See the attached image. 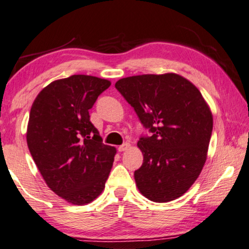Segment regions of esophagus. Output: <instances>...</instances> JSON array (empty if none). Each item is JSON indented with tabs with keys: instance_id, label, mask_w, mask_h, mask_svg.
<instances>
[{
	"instance_id": "1",
	"label": "esophagus",
	"mask_w": 249,
	"mask_h": 249,
	"mask_svg": "<svg viewBox=\"0 0 249 249\" xmlns=\"http://www.w3.org/2000/svg\"><path fill=\"white\" fill-rule=\"evenodd\" d=\"M129 147H130V144H129V143H124V144L120 145V146L118 147V150H119V152H124V151H127Z\"/></svg>"
}]
</instances>
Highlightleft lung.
I'll use <instances>...</instances> for the list:
<instances>
[{"instance_id":"1","label":"left lung","mask_w":249,"mask_h":249,"mask_svg":"<svg viewBox=\"0 0 249 249\" xmlns=\"http://www.w3.org/2000/svg\"><path fill=\"white\" fill-rule=\"evenodd\" d=\"M115 88L150 131L137 146L143 164L135 182L154 202L182 196L201 173L207 159L213 114L199 89L176 73L143 74L120 79Z\"/></svg>"}]
</instances>
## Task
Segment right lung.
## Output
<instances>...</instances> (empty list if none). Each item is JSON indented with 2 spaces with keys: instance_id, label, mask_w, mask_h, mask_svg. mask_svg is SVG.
Returning a JSON list of instances; mask_svg holds the SVG:
<instances>
[{
  "instance_id": "add662e5",
  "label": "right lung",
  "mask_w": 249,
  "mask_h": 249,
  "mask_svg": "<svg viewBox=\"0 0 249 249\" xmlns=\"http://www.w3.org/2000/svg\"><path fill=\"white\" fill-rule=\"evenodd\" d=\"M111 81L75 74L54 80L31 107L26 140L44 182L72 205L91 202L105 189L117 148L102 143L89 109Z\"/></svg>"
}]
</instances>
